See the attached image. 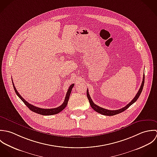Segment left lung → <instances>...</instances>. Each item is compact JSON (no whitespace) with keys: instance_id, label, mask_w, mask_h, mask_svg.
Instances as JSON below:
<instances>
[{"instance_id":"1","label":"left lung","mask_w":157,"mask_h":157,"mask_svg":"<svg viewBox=\"0 0 157 157\" xmlns=\"http://www.w3.org/2000/svg\"><path fill=\"white\" fill-rule=\"evenodd\" d=\"M144 75H143V81H142V83H141V87L138 92V93L136 94V96L134 97V98L131 101V102H130L127 105H125V107H124L123 108H121L120 109H118V110H107V109H104V108H102L97 105H96L95 104H94V102H93L92 99H91V97L90 96V94H89V91L88 90H87V98H88V99L89 101V102H90V104L92 107V108L95 110L96 112L100 113V114H102L103 115H106V116H113V115H117V114H118V113H120L124 111H125L126 109H127L131 105H132L136 101V100L138 99L140 95L141 94V93L142 92V90H143V86H144Z\"/></svg>"}]
</instances>
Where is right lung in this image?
<instances>
[{
    "label": "right lung",
    "mask_w": 157,
    "mask_h": 157,
    "mask_svg": "<svg viewBox=\"0 0 157 157\" xmlns=\"http://www.w3.org/2000/svg\"><path fill=\"white\" fill-rule=\"evenodd\" d=\"M12 82H13V87H14V91L16 92V94L19 97V98L24 102V104L29 107V109L30 110H31L33 112L36 113H38V114H40V115H55V114H57L58 113H59L60 112H61L63 110L65 107L67 106V103H68V99H69V97H70V95L71 94V90L74 86V84H71L69 88H68V90L67 92V94L65 96V100L63 101V104L60 106H59L58 107H56V108H54V109H42V108H40V107H36L33 105H32L31 104H30L29 102H28L27 101H25L21 95L18 93V92L17 91L14 84H13V80H12Z\"/></svg>",
    "instance_id": "right-lung-1"
}]
</instances>
